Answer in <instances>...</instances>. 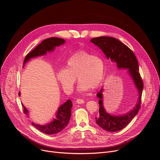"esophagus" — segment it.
<instances>
[{
	"label": "esophagus",
	"instance_id": "34e87169",
	"mask_svg": "<svg viewBox=\"0 0 160 160\" xmlns=\"http://www.w3.org/2000/svg\"><path fill=\"white\" fill-rule=\"evenodd\" d=\"M76 102L79 104H83L85 103V101L83 99H78L76 100Z\"/></svg>",
	"mask_w": 160,
	"mask_h": 160
}]
</instances>
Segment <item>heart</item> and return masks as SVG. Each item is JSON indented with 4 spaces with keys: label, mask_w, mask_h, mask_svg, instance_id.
<instances>
[{
    "label": "heart",
    "mask_w": 160,
    "mask_h": 160,
    "mask_svg": "<svg viewBox=\"0 0 160 160\" xmlns=\"http://www.w3.org/2000/svg\"><path fill=\"white\" fill-rule=\"evenodd\" d=\"M104 63L100 57L85 51L74 53L67 61L63 69L57 72L58 82L67 93L73 90L75 80L79 81L77 90L80 93L98 88L104 77Z\"/></svg>",
    "instance_id": "heart-1"
}]
</instances>
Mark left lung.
Here are the masks:
<instances>
[{
	"instance_id": "1",
	"label": "left lung",
	"mask_w": 160,
	"mask_h": 160,
	"mask_svg": "<svg viewBox=\"0 0 160 160\" xmlns=\"http://www.w3.org/2000/svg\"><path fill=\"white\" fill-rule=\"evenodd\" d=\"M91 42L101 49L108 59L116 62L118 69H128V74L138 91V100L135 107L128 113L120 115H113L106 111L103 103V88L97 94L99 99V113L95 118L96 123L106 132H118L132 122L138 114L141 106L143 83L139 72L138 62L133 51L117 38L111 37H99L92 38Z\"/></svg>"
}]
</instances>
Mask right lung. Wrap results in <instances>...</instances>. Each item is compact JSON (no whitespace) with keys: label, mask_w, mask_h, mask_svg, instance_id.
I'll return each mask as SVG.
<instances>
[{"label":"right lung","mask_w":160,"mask_h":160,"mask_svg":"<svg viewBox=\"0 0 160 160\" xmlns=\"http://www.w3.org/2000/svg\"><path fill=\"white\" fill-rule=\"evenodd\" d=\"M65 42V41L64 39L57 37H51L42 41L31 52L27 55L25 60H24L22 67L25 66L26 62L29 61L31 58L45 55L47 52L54 51L56 47L63 45ZM18 95H21L20 92H19ZM22 106L24 108V113L26 114L27 117H28V111L23 105ZM72 107V103L71 101L68 99L66 102H65V103L61 105L58 108L56 113V118L53 119L50 123L45 125H39L32 122V125L37 129L41 131V132L46 134L53 135L59 133L62 130H63L69 123L71 115Z\"/></svg>","instance_id":"1"}]
</instances>
